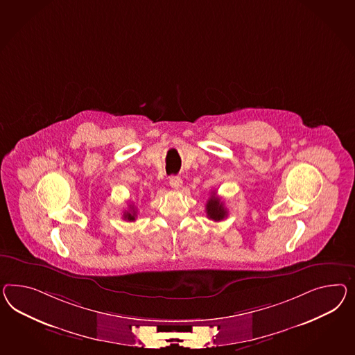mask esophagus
<instances>
[{"label": "esophagus", "instance_id": "esophagus-1", "mask_svg": "<svg viewBox=\"0 0 355 355\" xmlns=\"http://www.w3.org/2000/svg\"><path fill=\"white\" fill-rule=\"evenodd\" d=\"M169 184H171V187L174 189V190H180L182 187V180L180 177H177V175H172L169 178Z\"/></svg>", "mask_w": 355, "mask_h": 355}]
</instances>
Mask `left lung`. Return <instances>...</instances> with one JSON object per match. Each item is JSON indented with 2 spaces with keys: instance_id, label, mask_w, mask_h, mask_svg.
Here are the masks:
<instances>
[{
  "instance_id": "obj_1",
  "label": "left lung",
  "mask_w": 355,
  "mask_h": 355,
  "mask_svg": "<svg viewBox=\"0 0 355 355\" xmlns=\"http://www.w3.org/2000/svg\"><path fill=\"white\" fill-rule=\"evenodd\" d=\"M211 193L213 195L209 198V200L207 202V205H205V211H207L208 218L218 222V220H223L227 216V211L223 208V202H220V198H217L214 192H211Z\"/></svg>"
}]
</instances>
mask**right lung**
Listing matches in <instances>:
<instances>
[{"instance_id":"add662e5","label":"right lung","mask_w":355,"mask_h":355,"mask_svg":"<svg viewBox=\"0 0 355 355\" xmlns=\"http://www.w3.org/2000/svg\"><path fill=\"white\" fill-rule=\"evenodd\" d=\"M135 217H137V211L133 208V205H130V209L124 213V220L132 222V220H135Z\"/></svg>"}]
</instances>
